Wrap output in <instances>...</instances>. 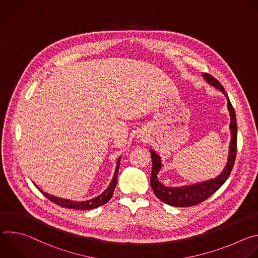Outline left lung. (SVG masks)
I'll return each mask as SVG.
<instances>
[{"instance_id":"8db88e82","label":"left lung","mask_w":258,"mask_h":258,"mask_svg":"<svg viewBox=\"0 0 258 258\" xmlns=\"http://www.w3.org/2000/svg\"><path fill=\"white\" fill-rule=\"evenodd\" d=\"M203 78L206 80L208 84L222 91L228 98V107L231 114L230 128L232 132L229 159L224 171L214 179H210L200 183H195V185L187 186V187L169 188V187L163 186L162 183L157 179V173L161 168V161H160V157L153 150H150L151 157H152V171H151V178H150L151 188L158 199H160L161 201H163L168 205L175 206V207H190L193 205H197L205 201L206 199H208L212 194H214L220 187H222L225 183V181L228 179L236 160L238 128H237L235 109L231 101L229 100L228 94L225 91L222 84H220L215 78L208 75V73H203Z\"/></svg>"}]
</instances>
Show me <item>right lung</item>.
I'll return each instance as SVG.
<instances>
[{"label": "right lung", "instance_id": "1", "mask_svg": "<svg viewBox=\"0 0 258 258\" xmlns=\"http://www.w3.org/2000/svg\"><path fill=\"white\" fill-rule=\"evenodd\" d=\"M119 161L120 158H118L117 160V165H116V169L113 175V178L110 182L109 187L98 197L91 199V200H87V201H82V202H77V201H71V200H67V199H62V198H58L52 195H49L45 192H43L42 190H40V188H38L45 197H47L50 201L54 202L55 204L61 206V207H65V208H71V209H79V210H90V209H94L97 208L103 204H105L106 202H108L111 197L113 196V192L115 190L116 187V182H117V175H118V169H119Z\"/></svg>", "mask_w": 258, "mask_h": 258}]
</instances>
